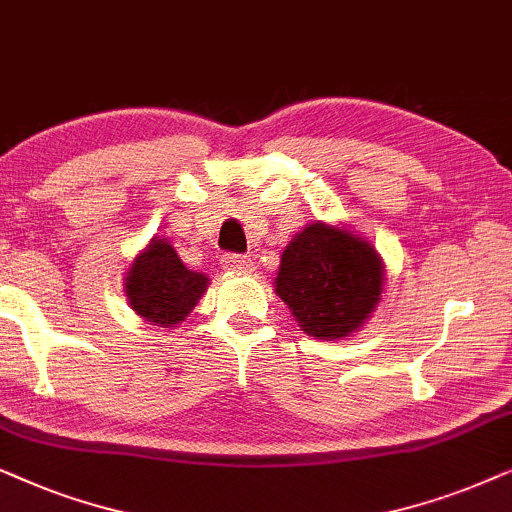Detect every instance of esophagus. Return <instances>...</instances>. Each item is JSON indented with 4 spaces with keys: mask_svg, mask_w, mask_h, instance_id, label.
Segmentation results:
<instances>
[{
    "mask_svg": "<svg viewBox=\"0 0 512 512\" xmlns=\"http://www.w3.org/2000/svg\"><path fill=\"white\" fill-rule=\"evenodd\" d=\"M222 267L231 271V274H250L252 271V260L250 257H243V255H224L222 257Z\"/></svg>",
    "mask_w": 512,
    "mask_h": 512,
    "instance_id": "obj_1",
    "label": "esophagus"
}]
</instances>
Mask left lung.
<instances>
[{"label":"left lung","mask_w":512,"mask_h":512,"mask_svg":"<svg viewBox=\"0 0 512 512\" xmlns=\"http://www.w3.org/2000/svg\"><path fill=\"white\" fill-rule=\"evenodd\" d=\"M274 283L306 335L335 342L372 316L384 290V264L365 238L313 222L283 250Z\"/></svg>","instance_id":"left-lung-1"}]
</instances>
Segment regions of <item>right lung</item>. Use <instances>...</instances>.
<instances>
[{
  "mask_svg": "<svg viewBox=\"0 0 512 512\" xmlns=\"http://www.w3.org/2000/svg\"><path fill=\"white\" fill-rule=\"evenodd\" d=\"M124 290L140 318L159 327H175L208 290V276L187 269L170 241L156 236L133 260Z\"/></svg>",
  "mask_w": 512,
  "mask_h": 512,
  "instance_id": "add662e5",
  "label": "right lung"
}]
</instances>
